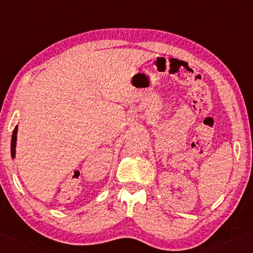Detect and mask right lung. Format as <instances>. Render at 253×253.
<instances>
[{"label": "right lung", "instance_id": "obj_1", "mask_svg": "<svg viewBox=\"0 0 253 253\" xmlns=\"http://www.w3.org/2000/svg\"><path fill=\"white\" fill-rule=\"evenodd\" d=\"M17 126L14 127L13 130V134H12V139H11V157L12 159L15 158V148H16V139H17Z\"/></svg>", "mask_w": 253, "mask_h": 253}]
</instances>
